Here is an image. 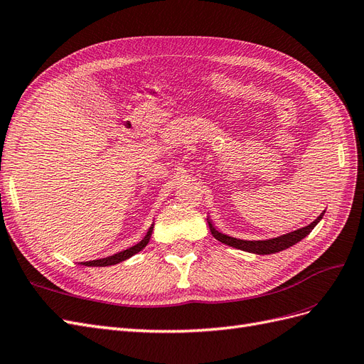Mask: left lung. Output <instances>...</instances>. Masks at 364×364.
<instances>
[{
  "instance_id": "left-lung-1",
  "label": "left lung",
  "mask_w": 364,
  "mask_h": 364,
  "mask_svg": "<svg viewBox=\"0 0 364 364\" xmlns=\"http://www.w3.org/2000/svg\"><path fill=\"white\" fill-rule=\"evenodd\" d=\"M323 214H325V211L321 215H318L313 223H310L305 228L296 229V230H293V232L284 234V235L274 237V238H269V240H241V238L230 237V235L220 232V230L213 225L211 218L206 217V220H208L209 229H211V234L214 235L215 240L220 241V243H225L230 247H235V249L245 250V252L257 253V255H270V253H277V252L285 250V249L291 247L293 245L299 243V241L304 240L308 234H310L311 230L316 228V225L321 222Z\"/></svg>"
}]
</instances>
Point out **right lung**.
Segmentation results:
<instances>
[{
	"instance_id": "add662e5",
	"label": "right lung",
	"mask_w": 364,
	"mask_h": 364,
	"mask_svg": "<svg viewBox=\"0 0 364 364\" xmlns=\"http://www.w3.org/2000/svg\"><path fill=\"white\" fill-rule=\"evenodd\" d=\"M153 226H155V225H151V226L149 228V230H147V234L144 235V238H142V240L139 241V243H136L135 246H132V247H129V249H126V250H121V252H118V253H114V255H111V257L100 258V259H92V261H85V262H80V264H83V266H87V267H107V266H114V264H118V262L124 261V259H129L130 257L136 255L138 252H141L142 249H144V247L147 246V243H149L150 238H151Z\"/></svg>"
}]
</instances>
